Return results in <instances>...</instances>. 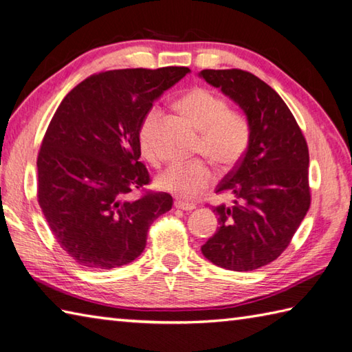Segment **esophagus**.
I'll list each match as a JSON object with an SVG mask.
<instances>
[{
	"mask_svg": "<svg viewBox=\"0 0 352 352\" xmlns=\"http://www.w3.org/2000/svg\"><path fill=\"white\" fill-rule=\"evenodd\" d=\"M174 207L178 208V210H183V212H192L195 206L193 204H188V203H182V201H175Z\"/></svg>",
	"mask_w": 352,
	"mask_h": 352,
	"instance_id": "esophagus-1",
	"label": "esophagus"
}]
</instances>
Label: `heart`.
Instances as JSON below:
<instances>
[{
	"instance_id": "b5f03b06",
	"label": "heart",
	"mask_w": 352,
	"mask_h": 352,
	"mask_svg": "<svg viewBox=\"0 0 352 352\" xmlns=\"http://www.w3.org/2000/svg\"><path fill=\"white\" fill-rule=\"evenodd\" d=\"M182 113L201 131L197 153L210 159L221 169H231L245 154L251 138V125L242 111L228 109L219 95L204 87H193L177 102ZM160 110L149 109L139 126V146L148 162L160 164L162 153L157 144V124ZM214 182L212 169L204 162L174 164L157 177V186L163 192L192 201L207 190Z\"/></svg>"
}]
</instances>
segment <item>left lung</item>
I'll return each instance as SVG.
<instances>
[{
	"instance_id": "8db88e82",
	"label": "left lung",
	"mask_w": 352,
	"mask_h": 352,
	"mask_svg": "<svg viewBox=\"0 0 352 352\" xmlns=\"http://www.w3.org/2000/svg\"><path fill=\"white\" fill-rule=\"evenodd\" d=\"M199 77L236 102L251 125L243 157L216 189L230 192L234 204L213 208L219 227L201 251L228 271H254L287 248L309 212L307 142L281 96L251 72L204 69Z\"/></svg>"
}]
</instances>
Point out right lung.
<instances>
[{
  "label": "right lung",
  "mask_w": 352,
  "mask_h": 352,
  "mask_svg": "<svg viewBox=\"0 0 352 352\" xmlns=\"http://www.w3.org/2000/svg\"><path fill=\"white\" fill-rule=\"evenodd\" d=\"M189 68L96 74L65 96L37 155V199L56 241L78 265L111 269L144 252L151 223L170 210L169 193L149 183L139 162V126L153 102Z\"/></svg>",
  "instance_id": "add662e5"
}]
</instances>
